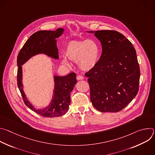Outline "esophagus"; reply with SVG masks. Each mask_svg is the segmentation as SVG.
I'll list each match as a JSON object with an SVG mask.
<instances>
[{"label":"esophagus","instance_id":"34e87169","mask_svg":"<svg viewBox=\"0 0 155 155\" xmlns=\"http://www.w3.org/2000/svg\"><path fill=\"white\" fill-rule=\"evenodd\" d=\"M84 78V77L82 76V75H78L77 76V79L78 80H83Z\"/></svg>","mask_w":155,"mask_h":155}]
</instances>
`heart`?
<instances>
[{
    "label": "heart",
    "instance_id": "1",
    "mask_svg": "<svg viewBox=\"0 0 155 155\" xmlns=\"http://www.w3.org/2000/svg\"><path fill=\"white\" fill-rule=\"evenodd\" d=\"M65 57L61 58L62 64L69 66V60L76 62L78 68L83 71H90L96 65L99 50L96 43L92 40H71L64 50Z\"/></svg>",
    "mask_w": 155,
    "mask_h": 155
}]
</instances>
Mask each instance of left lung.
<instances>
[{"label":"left lung","mask_w":155,"mask_h":155,"mask_svg":"<svg viewBox=\"0 0 155 155\" xmlns=\"http://www.w3.org/2000/svg\"><path fill=\"white\" fill-rule=\"evenodd\" d=\"M100 41L102 52L95 67L85 74L93 105L101 112H118L137 95L140 68L136 51L122 34L110 30L88 31Z\"/></svg>","instance_id":"obj_1"}]
</instances>
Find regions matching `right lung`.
I'll use <instances>...</instances> for the list:
<instances>
[{
  "label": "right lung",
  "mask_w": 155,
  "mask_h": 155,
  "mask_svg": "<svg viewBox=\"0 0 155 155\" xmlns=\"http://www.w3.org/2000/svg\"><path fill=\"white\" fill-rule=\"evenodd\" d=\"M64 31L63 28H59L56 31H40L33 34L25 43L17 58L18 86L24 102L32 111L44 117H58L64 115L68 111L71 104V93L77 83L76 74L72 72L63 77L54 75V88L51 102L45 108H36L28 101L23 90L22 65L38 54H45L51 58L58 59L56 38Z\"/></svg>",
  "instance_id": "right-lung-1"
}]
</instances>
